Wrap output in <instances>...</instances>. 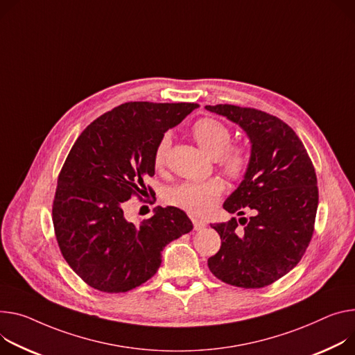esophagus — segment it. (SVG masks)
I'll return each instance as SVG.
<instances>
[{"mask_svg": "<svg viewBox=\"0 0 355 355\" xmlns=\"http://www.w3.org/2000/svg\"><path fill=\"white\" fill-rule=\"evenodd\" d=\"M192 223H194V230L196 231H201L207 227V222L202 220V219H198V218H192Z\"/></svg>", "mask_w": 355, "mask_h": 355, "instance_id": "obj_1", "label": "esophagus"}]
</instances>
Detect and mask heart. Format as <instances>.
<instances>
[{
	"mask_svg": "<svg viewBox=\"0 0 355 355\" xmlns=\"http://www.w3.org/2000/svg\"><path fill=\"white\" fill-rule=\"evenodd\" d=\"M198 146L211 157H216L219 166L231 177H241L248 168V153L242 147H230L231 130L223 123L214 119H201L191 128ZM170 137L164 136L154 153V164L163 167ZM223 191L219 178H209L200 182H181L170 188L166 201L192 215H204L212 209Z\"/></svg>",
	"mask_w": 355,
	"mask_h": 355,
	"instance_id": "obj_1",
	"label": "heart"
}]
</instances>
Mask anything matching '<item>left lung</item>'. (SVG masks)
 <instances>
[{"instance_id":"left-lung-1","label":"left lung","mask_w":355,"mask_h":355,"mask_svg":"<svg viewBox=\"0 0 355 355\" xmlns=\"http://www.w3.org/2000/svg\"><path fill=\"white\" fill-rule=\"evenodd\" d=\"M211 113L238 124L250 141L243 180L223 202L225 211L249 219L211 223L220 236V249L208 259L219 280L259 288L272 284L302 259L313 236L318 205L317 177L297 137L280 119L234 105L205 106Z\"/></svg>"}]
</instances>
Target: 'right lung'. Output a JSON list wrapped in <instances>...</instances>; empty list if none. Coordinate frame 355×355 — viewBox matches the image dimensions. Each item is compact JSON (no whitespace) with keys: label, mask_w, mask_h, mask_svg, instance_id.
<instances>
[{"label":"right lung","mask_w":355,"mask_h":355,"mask_svg":"<svg viewBox=\"0 0 355 355\" xmlns=\"http://www.w3.org/2000/svg\"><path fill=\"white\" fill-rule=\"evenodd\" d=\"M197 107L120 105L90 123L69 151L58 178L52 220L65 261L93 288L124 293L143 284L158 270L163 249L192 230L177 207H157L140 225L124 216V208L133 196H148L144 180L155 173L158 143Z\"/></svg>","instance_id":"right-lung-1"}]
</instances>
